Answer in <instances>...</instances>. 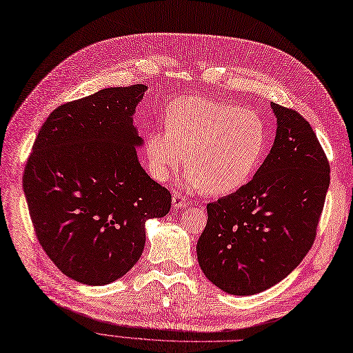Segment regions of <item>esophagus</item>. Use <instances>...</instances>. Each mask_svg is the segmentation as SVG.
<instances>
[{
	"mask_svg": "<svg viewBox=\"0 0 353 353\" xmlns=\"http://www.w3.org/2000/svg\"><path fill=\"white\" fill-rule=\"evenodd\" d=\"M173 208L174 210H181V208H186L189 205V201L186 196H183L181 193H174L173 194Z\"/></svg>",
	"mask_w": 353,
	"mask_h": 353,
	"instance_id": "obj_1",
	"label": "esophagus"
}]
</instances>
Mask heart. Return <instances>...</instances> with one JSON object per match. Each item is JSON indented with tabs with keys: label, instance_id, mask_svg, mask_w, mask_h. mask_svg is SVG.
Returning a JSON list of instances; mask_svg holds the SVG:
<instances>
[{
	"label": "heart",
	"instance_id": "heart-1",
	"mask_svg": "<svg viewBox=\"0 0 353 353\" xmlns=\"http://www.w3.org/2000/svg\"><path fill=\"white\" fill-rule=\"evenodd\" d=\"M165 129H152L145 154L154 179L164 181L185 161L186 185L211 194L243 188L262 163L268 135L254 110L192 96L176 100L167 110Z\"/></svg>",
	"mask_w": 353,
	"mask_h": 353
}]
</instances>
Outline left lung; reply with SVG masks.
Here are the masks:
<instances>
[{
  "instance_id": "obj_1",
  "label": "left lung",
  "mask_w": 353,
  "mask_h": 353,
  "mask_svg": "<svg viewBox=\"0 0 353 353\" xmlns=\"http://www.w3.org/2000/svg\"><path fill=\"white\" fill-rule=\"evenodd\" d=\"M276 137L263 164L243 188L208 203L198 240L205 276L231 295H253L301 263L316 239L330 164L310 123L270 103Z\"/></svg>"
}]
</instances>
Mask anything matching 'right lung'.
Masks as SVG:
<instances>
[{"mask_svg": "<svg viewBox=\"0 0 353 353\" xmlns=\"http://www.w3.org/2000/svg\"><path fill=\"white\" fill-rule=\"evenodd\" d=\"M147 85L110 87L49 114L23 174L36 237L68 278L106 285L142 254L145 223L172 208V194L138 161L134 126Z\"/></svg>", "mask_w": 353, "mask_h": 353, "instance_id": "right-lung-1", "label": "right lung"}]
</instances>
